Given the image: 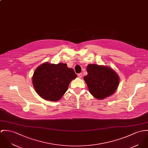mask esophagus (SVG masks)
<instances>
[{
	"mask_svg": "<svg viewBox=\"0 0 148 148\" xmlns=\"http://www.w3.org/2000/svg\"><path fill=\"white\" fill-rule=\"evenodd\" d=\"M77 76H78V77H79V78H81L82 77V74L80 73H79L78 75H77Z\"/></svg>",
	"mask_w": 148,
	"mask_h": 148,
	"instance_id": "obj_1",
	"label": "esophagus"
}]
</instances>
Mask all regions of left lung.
Returning a JSON list of instances; mask_svg holds the SVG:
<instances>
[{"instance_id": "obj_1", "label": "left lung", "mask_w": 148, "mask_h": 148, "mask_svg": "<svg viewBox=\"0 0 148 148\" xmlns=\"http://www.w3.org/2000/svg\"><path fill=\"white\" fill-rule=\"evenodd\" d=\"M88 75L84 80L90 94L97 99H103L114 94L119 84V76L111 68L106 66L89 64Z\"/></svg>"}]
</instances>
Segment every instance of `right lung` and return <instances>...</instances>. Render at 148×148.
Masks as SVG:
<instances>
[{"instance_id":"right-lung-1","label":"right lung","mask_w":148,"mask_h":148,"mask_svg":"<svg viewBox=\"0 0 148 148\" xmlns=\"http://www.w3.org/2000/svg\"><path fill=\"white\" fill-rule=\"evenodd\" d=\"M77 77L72 68L67 64L45 62L36 69L32 83L37 93L43 99L58 101L67 90L71 81Z\"/></svg>"}]
</instances>
